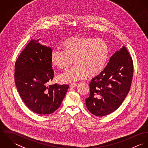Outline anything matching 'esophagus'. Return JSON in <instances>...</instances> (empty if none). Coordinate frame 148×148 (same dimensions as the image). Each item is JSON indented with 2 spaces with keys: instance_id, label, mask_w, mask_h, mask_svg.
I'll list each match as a JSON object with an SVG mask.
<instances>
[{
  "instance_id": "obj_1",
  "label": "esophagus",
  "mask_w": 148,
  "mask_h": 148,
  "mask_svg": "<svg viewBox=\"0 0 148 148\" xmlns=\"http://www.w3.org/2000/svg\"><path fill=\"white\" fill-rule=\"evenodd\" d=\"M77 84L76 83H71V84L69 85V86H70V87L71 88H76V86H77Z\"/></svg>"
}]
</instances>
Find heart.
Returning <instances> with one entry per match:
<instances>
[{"mask_svg":"<svg viewBox=\"0 0 148 148\" xmlns=\"http://www.w3.org/2000/svg\"><path fill=\"white\" fill-rule=\"evenodd\" d=\"M64 50L53 49L51 53L52 64L66 69L73 63L71 69L58 76L61 83H69L99 75L108 60V44L101 39L91 37H72L63 43Z\"/></svg>","mask_w":148,"mask_h":148,"instance_id":"1","label":"heart"}]
</instances>
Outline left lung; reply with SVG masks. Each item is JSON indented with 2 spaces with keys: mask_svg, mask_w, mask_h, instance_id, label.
I'll use <instances>...</instances> for the list:
<instances>
[{
  "mask_svg": "<svg viewBox=\"0 0 148 148\" xmlns=\"http://www.w3.org/2000/svg\"><path fill=\"white\" fill-rule=\"evenodd\" d=\"M133 76V60L123 46L111 56L105 69L91 80L90 95L85 99L89 111L100 117L115 111L127 97Z\"/></svg>",
  "mask_w": 148,
  "mask_h": 148,
  "instance_id": "1",
  "label": "left lung"
}]
</instances>
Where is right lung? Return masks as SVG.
Listing matches in <instances>:
<instances>
[{"instance_id": "1", "label": "right lung", "mask_w": 148, "mask_h": 148, "mask_svg": "<svg viewBox=\"0 0 148 148\" xmlns=\"http://www.w3.org/2000/svg\"><path fill=\"white\" fill-rule=\"evenodd\" d=\"M31 40L15 64V82L26 106L39 114H49L61 105L68 85H48L54 76L52 49Z\"/></svg>"}]
</instances>
